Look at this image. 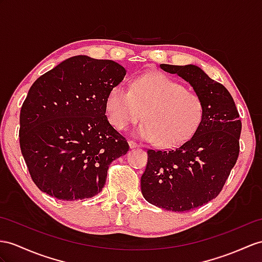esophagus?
<instances>
[{"label":"esophagus","instance_id":"1","mask_svg":"<svg viewBox=\"0 0 262 262\" xmlns=\"http://www.w3.org/2000/svg\"><path fill=\"white\" fill-rule=\"evenodd\" d=\"M129 145L130 149H136V148H140V145L138 143H136L135 141H129Z\"/></svg>","mask_w":262,"mask_h":262}]
</instances>
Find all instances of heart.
Here are the masks:
<instances>
[{
	"mask_svg": "<svg viewBox=\"0 0 262 262\" xmlns=\"http://www.w3.org/2000/svg\"><path fill=\"white\" fill-rule=\"evenodd\" d=\"M106 116L118 130L142 118L137 136L161 148H174L192 137L201 124L205 105L199 94L162 73L139 76L131 90L114 85L105 99ZM145 114H143V112Z\"/></svg>",
	"mask_w": 262,
	"mask_h": 262,
	"instance_id": "1",
	"label": "heart"
}]
</instances>
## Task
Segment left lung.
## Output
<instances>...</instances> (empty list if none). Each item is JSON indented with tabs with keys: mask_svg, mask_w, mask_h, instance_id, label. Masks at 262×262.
I'll list each match as a JSON object with an SVG mask.
<instances>
[{
	"mask_svg": "<svg viewBox=\"0 0 262 262\" xmlns=\"http://www.w3.org/2000/svg\"><path fill=\"white\" fill-rule=\"evenodd\" d=\"M160 68L189 82L202 99L205 113L194 135L179 148L148 150L141 192L153 206L183 212L220 193L239 156L241 121L231 94L199 67Z\"/></svg>",
	"mask_w": 262,
	"mask_h": 262,
	"instance_id": "8db88e82",
	"label": "left lung"
}]
</instances>
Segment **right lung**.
I'll return each mask as SVG.
<instances>
[{
	"instance_id": "right-lung-1",
	"label": "right lung",
	"mask_w": 262,
	"mask_h": 262,
	"mask_svg": "<svg viewBox=\"0 0 262 262\" xmlns=\"http://www.w3.org/2000/svg\"><path fill=\"white\" fill-rule=\"evenodd\" d=\"M111 60L72 56L30 88L20 113V146L32 180L60 200L97 195L110 164L129 151L105 116V99L125 76Z\"/></svg>"
}]
</instances>
